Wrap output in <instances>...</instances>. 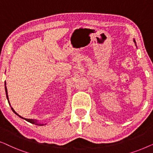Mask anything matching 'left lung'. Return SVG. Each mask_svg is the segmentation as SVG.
I'll return each mask as SVG.
<instances>
[{
	"mask_svg": "<svg viewBox=\"0 0 153 153\" xmlns=\"http://www.w3.org/2000/svg\"><path fill=\"white\" fill-rule=\"evenodd\" d=\"M134 42H135V41H134Z\"/></svg>",
	"mask_w": 153,
	"mask_h": 153,
	"instance_id": "left-lung-1",
	"label": "left lung"
}]
</instances>
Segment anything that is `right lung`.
<instances>
[{"label":"right lung","mask_w":153,"mask_h":153,"mask_svg":"<svg viewBox=\"0 0 153 153\" xmlns=\"http://www.w3.org/2000/svg\"><path fill=\"white\" fill-rule=\"evenodd\" d=\"M5 92H6V96H7V100H8V102H9V99H8V96H7V87H6V86L5 87ZM12 111H14V112L16 114V115H18L19 117H21V118H22V119H24V118H23V117H21V116H19L18 114H17L16 111H15L14 109H13V108L12 107ZM25 120H27V121H28V122H30V123H33V124H36V125H38V126H43V125L44 124H38V123H36V120H34V119H24Z\"/></svg>","instance_id":"add662e5"}]
</instances>
